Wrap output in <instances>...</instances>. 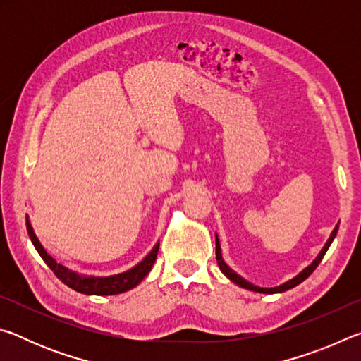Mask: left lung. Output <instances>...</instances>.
<instances>
[{
	"mask_svg": "<svg viewBox=\"0 0 361 361\" xmlns=\"http://www.w3.org/2000/svg\"><path fill=\"white\" fill-rule=\"evenodd\" d=\"M338 229H339V226H336L334 228V231L331 232V235H329V239H328V242L325 243V247L322 248V252L319 253V256H317V258L312 261V264L310 266H307L304 269L302 272H299L296 277H293L291 280H288V282H285L283 285H279V286H274V288H261V286H256V285H253V283H250V282H247L245 279H242L239 274H235L234 271H232V269L226 264V262L223 261V256H221V245H219V240H218V235H216V261H218V266H219V269H221V272L224 274L226 277H228L231 282H234L235 285H239V286H242V288H247V290H252V291H256V293H266V295H272V293H283V291H286V290H290V288H295L296 285H299L301 282H304L305 279H307L310 274H312L315 269H317V266L320 264V261L323 259V256H325V253L328 252V248H329V245H331V242L334 240V237H336V234H338Z\"/></svg>",
	"mask_w": 361,
	"mask_h": 361,
	"instance_id": "obj_1",
	"label": "left lung"
}]
</instances>
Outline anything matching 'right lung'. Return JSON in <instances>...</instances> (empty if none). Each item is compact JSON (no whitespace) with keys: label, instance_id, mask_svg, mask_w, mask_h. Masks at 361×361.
<instances>
[{"label":"right lung","instance_id":"obj_1","mask_svg":"<svg viewBox=\"0 0 361 361\" xmlns=\"http://www.w3.org/2000/svg\"><path fill=\"white\" fill-rule=\"evenodd\" d=\"M27 231L30 239H32L33 245L36 248V252L39 253V256L44 259L46 264L52 269V272L62 280V282L70 286L78 293H84V295H97V296H108V295H119V293L129 291L132 288L142 282V280L148 276V272L151 271L152 264L157 258V252H159V242L154 245V248L145 256L143 261H140L137 266H133L129 271L122 272V274H116V276H109V277H87V276H81V274H76L70 271L68 267H65L57 262L56 259L49 255L44 247L41 245L38 237H36L35 231L32 228V224L28 221L27 216Z\"/></svg>","mask_w":361,"mask_h":361}]
</instances>
